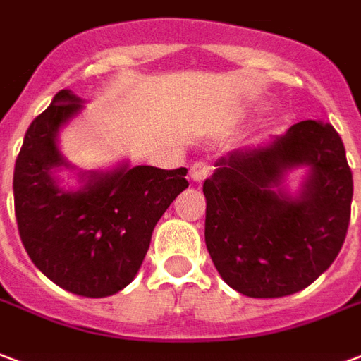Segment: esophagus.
Wrapping results in <instances>:
<instances>
[{
	"label": "esophagus",
	"instance_id": "obj_1",
	"mask_svg": "<svg viewBox=\"0 0 361 361\" xmlns=\"http://www.w3.org/2000/svg\"><path fill=\"white\" fill-rule=\"evenodd\" d=\"M208 172H210V166H208L207 162L199 160V162H193V164H191L189 178H191L193 181H202L208 176Z\"/></svg>",
	"mask_w": 361,
	"mask_h": 361
}]
</instances>
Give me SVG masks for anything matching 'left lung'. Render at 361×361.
<instances>
[{
    "instance_id": "obj_1",
    "label": "left lung",
    "mask_w": 361,
    "mask_h": 361,
    "mask_svg": "<svg viewBox=\"0 0 361 361\" xmlns=\"http://www.w3.org/2000/svg\"><path fill=\"white\" fill-rule=\"evenodd\" d=\"M204 181V241L221 279L250 298L295 295L316 281L343 247L352 172L341 135L302 120L260 145L216 160ZM305 168L295 192L288 173Z\"/></svg>"
}]
</instances>
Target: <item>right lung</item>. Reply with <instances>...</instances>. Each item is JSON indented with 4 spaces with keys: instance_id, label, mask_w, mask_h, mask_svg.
I'll use <instances>...</instances> for the list:
<instances>
[{
    "instance_id": "add662e5",
    "label": "right lung",
    "mask_w": 361,
    "mask_h": 361,
    "mask_svg": "<svg viewBox=\"0 0 361 361\" xmlns=\"http://www.w3.org/2000/svg\"><path fill=\"white\" fill-rule=\"evenodd\" d=\"M84 111V99L61 90L24 135L13 193L18 233L34 266L61 289L87 298L116 295L137 276L157 221L188 189V168L78 170L59 147L61 130ZM79 176L63 188L58 172Z\"/></svg>"
}]
</instances>
